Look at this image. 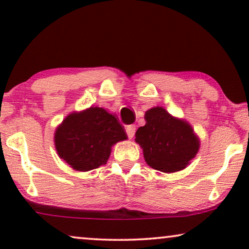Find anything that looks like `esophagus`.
Listing matches in <instances>:
<instances>
[{"label":"esophagus","instance_id":"esophagus-1","mask_svg":"<svg viewBox=\"0 0 249 249\" xmlns=\"http://www.w3.org/2000/svg\"><path fill=\"white\" fill-rule=\"evenodd\" d=\"M125 132H127V136L128 138H132L135 136V132H136V125L135 124H130V125H127V128H125Z\"/></svg>","mask_w":249,"mask_h":249}]
</instances>
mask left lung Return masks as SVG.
Segmentation results:
<instances>
[{
    "instance_id": "1",
    "label": "left lung",
    "mask_w": 249,
    "mask_h": 249,
    "mask_svg": "<svg viewBox=\"0 0 249 249\" xmlns=\"http://www.w3.org/2000/svg\"><path fill=\"white\" fill-rule=\"evenodd\" d=\"M145 120L144 127L136 131V142L142 146L146 163L162 172L185 169L199 148L192 127L162 107L148 110Z\"/></svg>"
}]
</instances>
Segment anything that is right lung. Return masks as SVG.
Masks as SVG:
<instances>
[{
  "label": "right lung",
  "mask_w": 249,
  "mask_h": 249,
  "mask_svg": "<svg viewBox=\"0 0 249 249\" xmlns=\"http://www.w3.org/2000/svg\"><path fill=\"white\" fill-rule=\"evenodd\" d=\"M127 139L114 115L102 107H89L64 119L55 131L60 158L78 171H89L107 163L112 145Z\"/></svg>",
  "instance_id": "1"
}]
</instances>
